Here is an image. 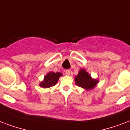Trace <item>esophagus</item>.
I'll use <instances>...</instances> for the list:
<instances>
[{
  "instance_id": "esophagus-1",
  "label": "esophagus",
  "mask_w": 130,
  "mask_h": 130,
  "mask_svg": "<svg viewBox=\"0 0 130 130\" xmlns=\"http://www.w3.org/2000/svg\"><path fill=\"white\" fill-rule=\"evenodd\" d=\"M70 73H71V71L69 70V69H67V70H65V74L66 75H70Z\"/></svg>"
}]
</instances>
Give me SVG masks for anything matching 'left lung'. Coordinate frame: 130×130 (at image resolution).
<instances>
[{"label": "left lung", "instance_id": "8db88e82", "mask_svg": "<svg viewBox=\"0 0 130 130\" xmlns=\"http://www.w3.org/2000/svg\"><path fill=\"white\" fill-rule=\"evenodd\" d=\"M75 82L78 86L83 88L86 90H90L95 88L99 83V80L92 78L85 69H82L79 71L78 74L75 76Z\"/></svg>", "mask_w": 130, "mask_h": 130}]
</instances>
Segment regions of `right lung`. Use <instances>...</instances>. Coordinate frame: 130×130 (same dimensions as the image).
Here are the masks:
<instances>
[{
  "label": "right lung",
  "mask_w": 130,
  "mask_h": 130,
  "mask_svg": "<svg viewBox=\"0 0 130 130\" xmlns=\"http://www.w3.org/2000/svg\"><path fill=\"white\" fill-rule=\"evenodd\" d=\"M62 75V73L60 72H49L47 73L46 75L44 76V80L40 83L39 85L44 88H50L51 86L56 85L57 82L59 80V77Z\"/></svg>",
  "instance_id": "obj_1"
}]
</instances>
